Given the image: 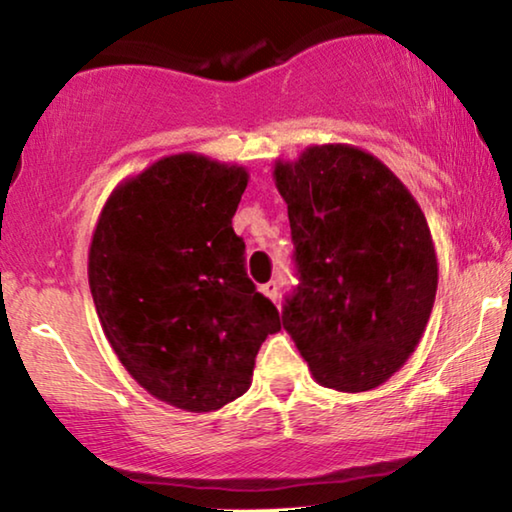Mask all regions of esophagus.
Segmentation results:
<instances>
[{"label":"esophagus","instance_id":"1","mask_svg":"<svg viewBox=\"0 0 512 512\" xmlns=\"http://www.w3.org/2000/svg\"><path fill=\"white\" fill-rule=\"evenodd\" d=\"M262 294L266 296V299H271V301H276L278 299V285L276 282H266V285H262Z\"/></svg>","mask_w":512,"mask_h":512}]
</instances>
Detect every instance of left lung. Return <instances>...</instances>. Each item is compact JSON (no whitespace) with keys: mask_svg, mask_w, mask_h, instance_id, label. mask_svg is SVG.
I'll return each mask as SVG.
<instances>
[{"mask_svg":"<svg viewBox=\"0 0 512 512\" xmlns=\"http://www.w3.org/2000/svg\"><path fill=\"white\" fill-rule=\"evenodd\" d=\"M301 282L282 326L317 384L372 391L421 342L437 296V250L409 188L370 151L310 144L276 160Z\"/></svg>","mask_w":512,"mask_h":512,"instance_id":"8db88e82","label":"left lung"}]
</instances>
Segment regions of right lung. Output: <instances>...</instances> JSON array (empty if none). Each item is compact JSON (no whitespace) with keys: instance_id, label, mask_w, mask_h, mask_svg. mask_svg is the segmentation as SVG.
I'll return each mask as SVG.
<instances>
[{"instance_id":"right-lung-1","label":"right lung","mask_w":512,"mask_h":512,"mask_svg":"<svg viewBox=\"0 0 512 512\" xmlns=\"http://www.w3.org/2000/svg\"><path fill=\"white\" fill-rule=\"evenodd\" d=\"M250 174L195 151L112 190L89 246V287L110 347L144 391L207 414L250 388L280 315L255 289L232 230Z\"/></svg>"}]
</instances>
